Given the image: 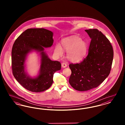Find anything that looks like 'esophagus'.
I'll list each match as a JSON object with an SVG mask.
<instances>
[{"mask_svg": "<svg viewBox=\"0 0 125 125\" xmlns=\"http://www.w3.org/2000/svg\"><path fill=\"white\" fill-rule=\"evenodd\" d=\"M67 66V64L65 63H62V67L63 68H65Z\"/></svg>", "mask_w": 125, "mask_h": 125, "instance_id": "1", "label": "esophagus"}]
</instances>
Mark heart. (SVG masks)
Returning <instances> with one entry per match:
<instances>
[{"instance_id": "b5f03b06", "label": "heart", "mask_w": 125, "mask_h": 125, "mask_svg": "<svg viewBox=\"0 0 125 125\" xmlns=\"http://www.w3.org/2000/svg\"><path fill=\"white\" fill-rule=\"evenodd\" d=\"M63 49L68 52L67 58L73 62H78L83 60L88 50V43L77 36H72L63 39L62 41ZM63 49L60 44H57L54 52L57 56L63 53Z\"/></svg>"}]
</instances>
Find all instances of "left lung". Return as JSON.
<instances>
[{
  "instance_id": "8db88e82",
  "label": "left lung",
  "mask_w": 125,
  "mask_h": 125,
  "mask_svg": "<svg viewBox=\"0 0 125 125\" xmlns=\"http://www.w3.org/2000/svg\"><path fill=\"white\" fill-rule=\"evenodd\" d=\"M91 39L88 56L80 63L69 64V82L80 91L97 87L110 73L113 50L110 41L97 29L85 30Z\"/></svg>"
}]
</instances>
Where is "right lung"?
<instances>
[{
	"label": "right lung",
	"instance_id": "1",
	"mask_svg": "<svg viewBox=\"0 0 125 125\" xmlns=\"http://www.w3.org/2000/svg\"><path fill=\"white\" fill-rule=\"evenodd\" d=\"M53 33L45 29H29L21 33L14 42L12 50V74L19 83L29 91L40 92L48 89L53 83L54 73L61 69L59 61H52L44 52V47H50L53 43ZM35 49L42 57L40 75L35 78L24 71L26 55Z\"/></svg>",
	"mask_w": 125,
	"mask_h": 125
}]
</instances>
